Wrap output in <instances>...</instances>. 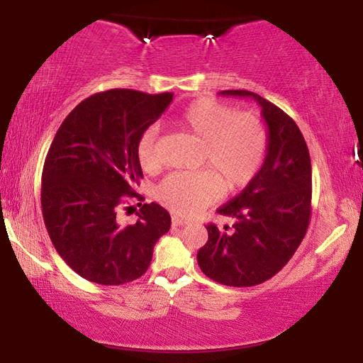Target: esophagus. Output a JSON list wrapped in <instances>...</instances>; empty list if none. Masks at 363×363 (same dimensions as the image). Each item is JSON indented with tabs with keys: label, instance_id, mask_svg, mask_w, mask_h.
Segmentation results:
<instances>
[{
	"label": "esophagus",
	"instance_id": "obj_1",
	"mask_svg": "<svg viewBox=\"0 0 363 363\" xmlns=\"http://www.w3.org/2000/svg\"><path fill=\"white\" fill-rule=\"evenodd\" d=\"M173 226H184V225H187V220H184V218H179V217H173Z\"/></svg>",
	"mask_w": 363,
	"mask_h": 363
}]
</instances>
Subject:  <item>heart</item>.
Here are the masks:
<instances>
[{
    "mask_svg": "<svg viewBox=\"0 0 363 363\" xmlns=\"http://www.w3.org/2000/svg\"><path fill=\"white\" fill-rule=\"evenodd\" d=\"M177 125L204 143L203 164L211 169L173 173L157 187V198L177 215H190L215 201L225 191L240 190L264 164L267 130L256 113L240 112L212 98L189 104ZM157 126L146 128L137 143L140 165L154 172L160 165Z\"/></svg>",
    "mask_w": 363,
    "mask_h": 363,
    "instance_id": "obj_1",
    "label": "heart"
}]
</instances>
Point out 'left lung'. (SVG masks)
<instances>
[{
    "label": "left lung",
    "mask_w": 363,
    "mask_h": 363,
    "mask_svg": "<svg viewBox=\"0 0 363 363\" xmlns=\"http://www.w3.org/2000/svg\"><path fill=\"white\" fill-rule=\"evenodd\" d=\"M226 96L254 98L268 126L264 165L240 195L217 211L233 228L207 225L209 240L198 251L201 272L229 287H251L279 273L303 242L311 221L312 165L296 123L279 107L248 90Z\"/></svg>",
    "instance_id": "1"
}]
</instances>
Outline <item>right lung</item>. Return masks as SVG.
<instances>
[{
	"label": "right lung",
	"mask_w": 363,
	"mask_h": 363,
	"mask_svg": "<svg viewBox=\"0 0 363 363\" xmlns=\"http://www.w3.org/2000/svg\"><path fill=\"white\" fill-rule=\"evenodd\" d=\"M173 94L112 89L84 99L60 125L42 173V213L54 248L84 279L121 285L148 269L154 245L172 217L164 207L138 204L134 225L118 209L143 177L137 143Z\"/></svg>",
	"instance_id": "add662e5"
}]
</instances>
